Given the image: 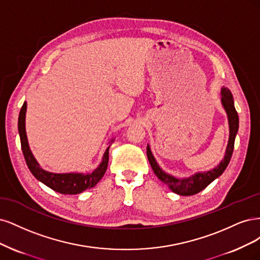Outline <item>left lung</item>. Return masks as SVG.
Instances as JSON below:
<instances>
[{
  "mask_svg": "<svg viewBox=\"0 0 260 260\" xmlns=\"http://www.w3.org/2000/svg\"><path fill=\"white\" fill-rule=\"evenodd\" d=\"M221 104L222 107L224 108L225 113L228 115L229 141L222 161L212 171L197 173L194 175H192L189 178H176L174 176L165 173L161 167L158 166L151 152V149H150L149 145L147 146V156L154 174L157 176L158 179L164 182L165 185L169 186L170 189L173 192H175V193H177L179 196L197 194L200 191L205 189L209 183L213 182L216 178H218L224 172V170L227 169V166L231 160V155L234 148V140H236V136L239 129V115L236 108H234V102L231 91L225 87L221 88Z\"/></svg>",
  "mask_w": 260,
  "mask_h": 260,
  "instance_id": "obj_1",
  "label": "left lung"
}]
</instances>
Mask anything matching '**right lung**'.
Segmentation results:
<instances>
[{"label":"right lung","mask_w":260,"mask_h":260,"mask_svg":"<svg viewBox=\"0 0 260 260\" xmlns=\"http://www.w3.org/2000/svg\"><path fill=\"white\" fill-rule=\"evenodd\" d=\"M26 111H27V103L24 102L19 112L18 132L20 136L21 149H22L24 160H26V163L32 175L35 176L38 180L43 182L47 187L62 194H78L86 189L95 187L99 182V180L103 178V176L107 171L108 161H109V148H110L114 139H111L109 141V144L110 145H109L108 148L106 149V152L104 153L102 163H100L97 169L94 170L91 173L57 174V173L47 172L40 166V164L36 160V157L33 156L31 150L29 148L27 134H26Z\"/></svg>","instance_id":"1"}]
</instances>
